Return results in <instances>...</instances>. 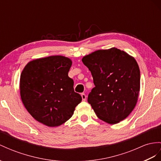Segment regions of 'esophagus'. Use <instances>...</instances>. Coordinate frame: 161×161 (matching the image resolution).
Returning <instances> with one entry per match:
<instances>
[{
  "label": "esophagus",
  "mask_w": 161,
  "mask_h": 161,
  "mask_svg": "<svg viewBox=\"0 0 161 161\" xmlns=\"http://www.w3.org/2000/svg\"><path fill=\"white\" fill-rule=\"evenodd\" d=\"M81 98H82V100H83V101H86V95L84 93L81 94Z\"/></svg>",
  "instance_id": "esophagus-1"
}]
</instances>
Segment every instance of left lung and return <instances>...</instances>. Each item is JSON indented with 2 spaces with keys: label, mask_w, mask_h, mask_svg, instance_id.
I'll return each instance as SVG.
<instances>
[{
  "label": "left lung",
  "mask_w": 161,
  "mask_h": 161,
  "mask_svg": "<svg viewBox=\"0 0 161 161\" xmlns=\"http://www.w3.org/2000/svg\"><path fill=\"white\" fill-rule=\"evenodd\" d=\"M82 62L92 73L94 84L88 102L97 117L114 125L129 116L137 102L140 71L137 61L116 47L100 49Z\"/></svg>",
  "instance_id": "left-lung-1"
}]
</instances>
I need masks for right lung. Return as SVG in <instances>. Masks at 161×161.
<instances>
[{
  "label": "right lung",
  "mask_w": 161,
  "mask_h": 161,
  "mask_svg": "<svg viewBox=\"0 0 161 161\" xmlns=\"http://www.w3.org/2000/svg\"><path fill=\"white\" fill-rule=\"evenodd\" d=\"M72 61L52 56L29 62L19 81L23 104L36 120L47 126L63 125L73 116L81 97L68 76Z\"/></svg>",
  "instance_id": "1"
}]
</instances>
